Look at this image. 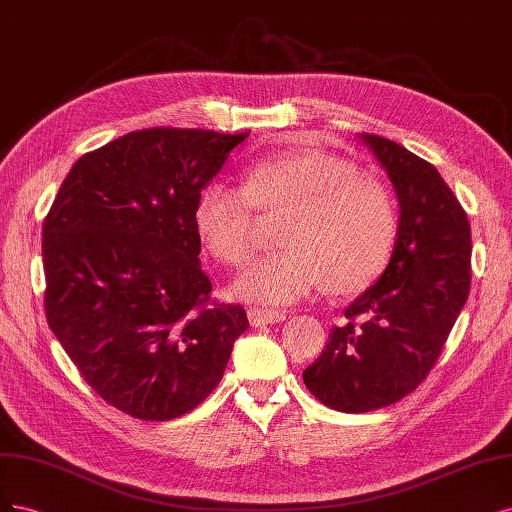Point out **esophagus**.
Masks as SVG:
<instances>
[{
	"instance_id": "1",
	"label": "esophagus",
	"mask_w": 512,
	"mask_h": 512,
	"mask_svg": "<svg viewBox=\"0 0 512 512\" xmlns=\"http://www.w3.org/2000/svg\"><path fill=\"white\" fill-rule=\"evenodd\" d=\"M249 321L255 327L272 325V323L285 321V312L283 310H274V308H249Z\"/></svg>"
}]
</instances>
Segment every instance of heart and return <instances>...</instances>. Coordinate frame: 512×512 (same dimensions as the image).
<instances>
[{
    "label": "heart",
    "mask_w": 512,
    "mask_h": 512,
    "mask_svg": "<svg viewBox=\"0 0 512 512\" xmlns=\"http://www.w3.org/2000/svg\"><path fill=\"white\" fill-rule=\"evenodd\" d=\"M278 242L232 283L236 298L285 306L327 287L353 295L372 287L389 266L400 214L391 189L361 174L355 161L319 151L274 153L251 159L242 187L210 178L193 208L204 249L225 266H240L255 246L257 212H283Z\"/></svg>",
    "instance_id": "heart-1"
}]
</instances>
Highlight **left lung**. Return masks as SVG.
I'll list each match as a JSON object with an SVG mask.
<instances>
[{
	"instance_id": "obj_1",
	"label": "left lung",
	"mask_w": 512,
	"mask_h": 512,
	"mask_svg": "<svg viewBox=\"0 0 512 512\" xmlns=\"http://www.w3.org/2000/svg\"><path fill=\"white\" fill-rule=\"evenodd\" d=\"M400 202L391 261L344 310L315 364L308 391L340 412L385 408L415 391L438 361L470 293L468 214L430 161L364 134Z\"/></svg>"
}]
</instances>
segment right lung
<instances>
[{
	"label": "right lung",
	"instance_id": "right-lung-1",
	"mask_svg": "<svg viewBox=\"0 0 512 512\" xmlns=\"http://www.w3.org/2000/svg\"><path fill=\"white\" fill-rule=\"evenodd\" d=\"M249 131L151 127L82 155L42 227L48 325L87 385L170 421L221 383L240 304L210 298L193 208Z\"/></svg>",
	"mask_w": 512,
	"mask_h": 512
}]
</instances>
